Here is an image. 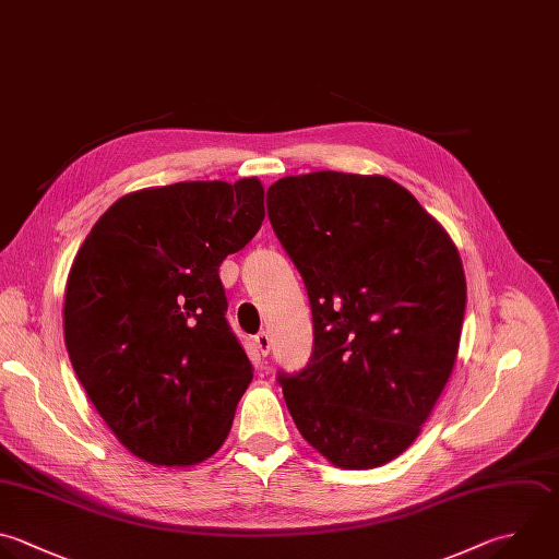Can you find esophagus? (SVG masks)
<instances>
[{
    "mask_svg": "<svg viewBox=\"0 0 559 559\" xmlns=\"http://www.w3.org/2000/svg\"><path fill=\"white\" fill-rule=\"evenodd\" d=\"M253 343H255V347H258V352H260L262 356H266V354L271 352V334H269L266 330L258 332L255 338H253Z\"/></svg>",
    "mask_w": 559,
    "mask_h": 559,
    "instance_id": "1",
    "label": "esophagus"
}]
</instances>
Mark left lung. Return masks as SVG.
<instances>
[{
    "label": "left lung",
    "mask_w": 559,
    "mask_h": 559,
    "mask_svg": "<svg viewBox=\"0 0 559 559\" xmlns=\"http://www.w3.org/2000/svg\"><path fill=\"white\" fill-rule=\"evenodd\" d=\"M271 227L312 310V354L277 373L286 406L328 461L378 467L404 452L459 349L465 275L456 247L386 177L321 170L266 192Z\"/></svg>",
    "instance_id": "obj_1"
}]
</instances>
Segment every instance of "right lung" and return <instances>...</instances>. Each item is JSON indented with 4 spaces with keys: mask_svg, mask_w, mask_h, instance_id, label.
Returning a JSON list of instances; mask_svg holds the SVG:
<instances>
[{
    "mask_svg": "<svg viewBox=\"0 0 559 559\" xmlns=\"http://www.w3.org/2000/svg\"><path fill=\"white\" fill-rule=\"evenodd\" d=\"M262 221L255 177L183 181L122 197L85 238L66 290V345L135 456L192 465L227 439L253 365L225 317L218 266Z\"/></svg>",
    "mask_w": 559,
    "mask_h": 559,
    "instance_id": "add662e5",
    "label": "right lung"
}]
</instances>
